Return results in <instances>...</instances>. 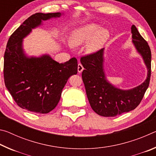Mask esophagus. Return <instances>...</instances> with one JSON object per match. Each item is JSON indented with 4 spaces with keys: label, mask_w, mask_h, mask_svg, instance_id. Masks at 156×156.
I'll return each instance as SVG.
<instances>
[{
    "label": "esophagus",
    "mask_w": 156,
    "mask_h": 156,
    "mask_svg": "<svg viewBox=\"0 0 156 156\" xmlns=\"http://www.w3.org/2000/svg\"><path fill=\"white\" fill-rule=\"evenodd\" d=\"M83 69H84V68L83 67V65H82L80 63H79V64L78 65V72L79 73H81L83 71Z\"/></svg>",
    "instance_id": "34e87169"
}]
</instances>
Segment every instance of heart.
<instances>
[{"mask_svg": "<svg viewBox=\"0 0 156 156\" xmlns=\"http://www.w3.org/2000/svg\"><path fill=\"white\" fill-rule=\"evenodd\" d=\"M109 38L107 29L100 28L95 23H87L76 28L69 36V43L72 46H79L86 43L84 50L87 54L96 53L102 48Z\"/></svg>", "mask_w": 156, "mask_h": 156, "instance_id": "b5f03b06", "label": "heart"}]
</instances>
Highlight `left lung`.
<instances>
[{"mask_svg": "<svg viewBox=\"0 0 156 156\" xmlns=\"http://www.w3.org/2000/svg\"><path fill=\"white\" fill-rule=\"evenodd\" d=\"M131 30L132 44L147 69V78L140 85L130 89H122L107 80L105 70V48L80 59L84 68L82 78L89 104L95 112L104 117H114L136 109L149 87L151 49L135 25H132Z\"/></svg>", "mask_w": 156, "mask_h": 156, "instance_id": "8db88e82", "label": "left lung"}]
</instances>
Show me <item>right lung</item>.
I'll return each instance as SVG.
<instances>
[{"instance_id":"right-lung-1","label":"right lung","mask_w":156,"mask_h":156,"mask_svg":"<svg viewBox=\"0 0 156 156\" xmlns=\"http://www.w3.org/2000/svg\"><path fill=\"white\" fill-rule=\"evenodd\" d=\"M64 13H36L25 20L9 37L4 55L5 87L17 105L36 113H47L56 107L71 76L78 72L77 60L59 63L48 54L28 56L23 39L43 21L58 18Z\"/></svg>"}]
</instances>
